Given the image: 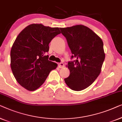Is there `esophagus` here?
Returning <instances> with one entry per match:
<instances>
[{"label": "esophagus", "instance_id": "1", "mask_svg": "<svg viewBox=\"0 0 122 122\" xmlns=\"http://www.w3.org/2000/svg\"><path fill=\"white\" fill-rule=\"evenodd\" d=\"M58 66H59V68H63V67H64V64H63V63H59V64H58Z\"/></svg>", "mask_w": 122, "mask_h": 122}]
</instances>
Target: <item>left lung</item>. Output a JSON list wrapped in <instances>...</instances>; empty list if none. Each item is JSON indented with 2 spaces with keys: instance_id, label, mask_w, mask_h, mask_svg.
I'll return each instance as SVG.
<instances>
[{
  "instance_id": "8db88e82",
  "label": "left lung",
  "mask_w": 122,
  "mask_h": 122,
  "mask_svg": "<svg viewBox=\"0 0 122 122\" xmlns=\"http://www.w3.org/2000/svg\"><path fill=\"white\" fill-rule=\"evenodd\" d=\"M74 61L68 62L67 67L70 74L64 79L71 90L80 91L90 86L101 72L105 59L102 39L89 27L83 25L62 28Z\"/></svg>"
}]
</instances>
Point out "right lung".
<instances>
[{
  "label": "right lung",
  "mask_w": 122,
  "mask_h": 122,
  "mask_svg": "<svg viewBox=\"0 0 122 122\" xmlns=\"http://www.w3.org/2000/svg\"><path fill=\"white\" fill-rule=\"evenodd\" d=\"M61 33L59 27L32 24L24 29L15 39L10 51V66L17 82L27 90L39 88L56 63L46 54L51 41Z\"/></svg>",
  "instance_id": "1"
}]
</instances>
